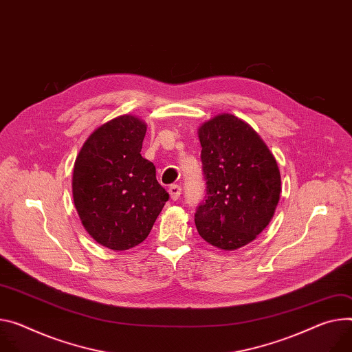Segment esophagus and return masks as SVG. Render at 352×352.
Instances as JSON below:
<instances>
[{"label":"esophagus","mask_w":352,"mask_h":352,"mask_svg":"<svg viewBox=\"0 0 352 352\" xmlns=\"http://www.w3.org/2000/svg\"><path fill=\"white\" fill-rule=\"evenodd\" d=\"M168 192H170L171 199H173V201H177V199H179V197H181L182 188H181L179 185H171V186L168 188Z\"/></svg>","instance_id":"34e87169"}]
</instances>
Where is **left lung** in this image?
<instances>
[{
	"label": "left lung",
	"mask_w": 352,
	"mask_h": 352,
	"mask_svg": "<svg viewBox=\"0 0 352 352\" xmlns=\"http://www.w3.org/2000/svg\"><path fill=\"white\" fill-rule=\"evenodd\" d=\"M198 135L206 192L195 225L205 241L232 251L271 221L280 194L278 164L252 127L234 115L214 116Z\"/></svg>",
	"instance_id": "1"
}]
</instances>
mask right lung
Listing matches in <instances>:
<instances>
[{
  "label": "right lung",
  "mask_w": 352,
  "mask_h": 352,
  "mask_svg": "<svg viewBox=\"0 0 352 352\" xmlns=\"http://www.w3.org/2000/svg\"><path fill=\"white\" fill-rule=\"evenodd\" d=\"M144 136V122L118 116L87 139L76 160V209L89 236L111 250L140 244L170 198L140 154Z\"/></svg>",
  "instance_id": "obj_1"
}]
</instances>
